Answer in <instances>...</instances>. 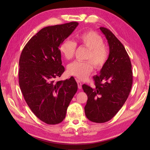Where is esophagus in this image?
I'll return each instance as SVG.
<instances>
[{
    "label": "esophagus",
    "instance_id": "obj_1",
    "mask_svg": "<svg viewBox=\"0 0 150 150\" xmlns=\"http://www.w3.org/2000/svg\"><path fill=\"white\" fill-rule=\"evenodd\" d=\"M76 81L77 82V84H78V89H81L82 86H81V82L78 79H76Z\"/></svg>",
    "mask_w": 150,
    "mask_h": 150
}]
</instances>
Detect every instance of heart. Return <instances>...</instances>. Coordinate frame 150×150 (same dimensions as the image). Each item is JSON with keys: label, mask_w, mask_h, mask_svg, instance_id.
<instances>
[{"label": "heart", "mask_w": 150, "mask_h": 150, "mask_svg": "<svg viewBox=\"0 0 150 150\" xmlns=\"http://www.w3.org/2000/svg\"><path fill=\"white\" fill-rule=\"evenodd\" d=\"M76 43L88 49L85 59L89 60L85 62L74 61L67 67V73L79 79H84L93 70L92 64L97 69H101L106 63L109 57V51L104 45L102 38L92 31L84 32L76 36ZM75 42L66 39L59 46V51L68 60L72 59L76 50Z\"/></svg>", "instance_id": "obj_1"}]
</instances>
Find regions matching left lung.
Segmentation results:
<instances>
[{
  "label": "left lung",
  "instance_id": "obj_1",
  "mask_svg": "<svg viewBox=\"0 0 150 150\" xmlns=\"http://www.w3.org/2000/svg\"><path fill=\"white\" fill-rule=\"evenodd\" d=\"M100 29L109 47L108 59L100 75L93 77L96 86L91 88L84 84L82 88L88 97L84 107L86 117L93 122L105 123L112 119L127 101L132 87V72L123 45L109 30Z\"/></svg>",
  "mask_w": 150,
  "mask_h": 150
}]
</instances>
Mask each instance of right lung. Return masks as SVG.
I'll return each mask as SVG.
<instances>
[{
	"label": "right lung",
	"instance_id": "obj_1",
	"mask_svg": "<svg viewBox=\"0 0 150 150\" xmlns=\"http://www.w3.org/2000/svg\"><path fill=\"white\" fill-rule=\"evenodd\" d=\"M78 23L43 28L23 49L19 62V83L23 96L34 114L49 125L61 123L78 89L74 77L54 82L64 72L59 47Z\"/></svg>",
	"mask_w": 150,
	"mask_h": 150
}]
</instances>
